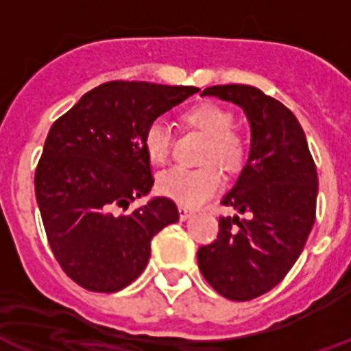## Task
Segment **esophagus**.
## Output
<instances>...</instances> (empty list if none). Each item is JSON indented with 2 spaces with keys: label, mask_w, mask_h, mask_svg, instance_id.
<instances>
[{
  "label": "esophagus",
  "mask_w": 351,
  "mask_h": 351,
  "mask_svg": "<svg viewBox=\"0 0 351 351\" xmlns=\"http://www.w3.org/2000/svg\"><path fill=\"white\" fill-rule=\"evenodd\" d=\"M178 212H180V219H182V221L189 219V217L193 216V214H194V212H193V208H189V207H184V205H180V207H178Z\"/></svg>",
  "instance_id": "1"
}]
</instances>
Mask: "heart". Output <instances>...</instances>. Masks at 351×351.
<instances>
[{"mask_svg":"<svg viewBox=\"0 0 351 351\" xmlns=\"http://www.w3.org/2000/svg\"><path fill=\"white\" fill-rule=\"evenodd\" d=\"M184 121L191 128L207 135L208 143L203 146L202 167L175 166L160 173L157 191L185 205L199 207L221 189L223 176L216 164L225 171H239L246 158V143L243 135L234 130L235 116L217 103H199L184 114ZM144 152L153 164H164L169 157L171 130L162 119L149 123L143 135Z\"/></svg>","mask_w":351,"mask_h":351,"instance_id":"b5f03b06","label":"heart"}]
</instances>
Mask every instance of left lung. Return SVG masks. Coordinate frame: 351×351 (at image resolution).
<instances>
[{
	"instance_id": "obj_1",
	"label": "left lung",
	"mask_w": 351,
	"mask_h": 351,
	"mask_svg": "<svg viewBox=\"0 0 351 351\" xmlns=\"http://www.w3.org/2000/svg\"><path fill=\"white\" fill-rule=\"evenodd\" d=\"M202 96L239 105L252 146L235 185L221 199L250 219L219 217V234L198 250L205 280L234 302H248L284 280L316 219L317 171L289 108L252 85H214Z\"/></svg>"
}]
</instances>
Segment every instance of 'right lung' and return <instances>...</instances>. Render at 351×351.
<instances>
[{"mask_svg":"<svg viewBox=\"0 0 351 351\" xmlns=\"http://www.w3.org/2000/svg\"><path fill=\"white\" fill-rule=\"evenodd\" d=\"M198 90L107 82L49 128L35 171V198L53 255L84 289H125L148 264L153 235L180 217L164 196L126 208L153 187L144 130Z\"/></svg>","mask_w":351,"mask_h":351,"instance_id":"add662e5","label":"right lung"}]
</instances>
